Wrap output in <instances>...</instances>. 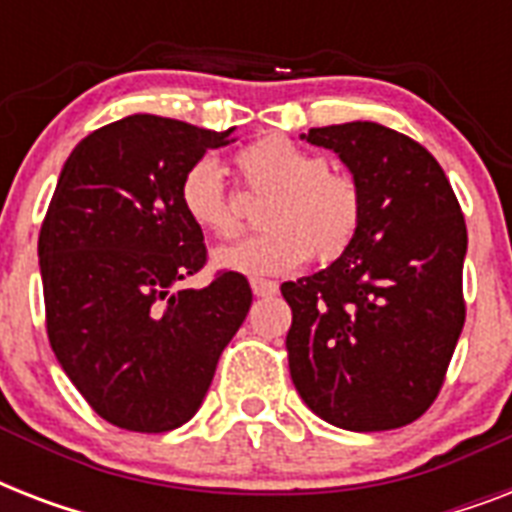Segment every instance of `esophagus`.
I'll return each mask as SVG.
<instances>
[{
    "mask_svg": "<svg viewBox=\"0 0 512 512\" xmlns=\"http://www.w3.org/2000/svg\"><path fill=\"white\" fill-rule=\"evenodd\" d=\"M249 284H252V292H255L257 297H271L279 292V284L271 279H252Z\"/></svg>",
    "mask_w": 512,
    "mask_h": 512,
    "instance_id": "34e87169",
    "label": "esophagus"
}]
</instances>
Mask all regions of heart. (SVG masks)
Returning a JSON list of instances; mask_svg holds the SVG:
<instances>
[{
    "instance_id": "obj_1",
    "label": "heart",
    "mask_w": 512,
    "mask_h": 512,
    "mask_svg": "<svg viewBox=\"0 0 512 512\" xmlns=\"http://www.w3.org/2000/svg\"><path fill=\"white\" fill-rule=\"evenodd\" d=\"M241 175L257 191H271L260 212L265 231L212 252L217 271L244 276H279L308 263L335 260L353 241L361 220V193L345 175L329 172L316 151L284 138L257 140L236 156ZM180 207L196 228L228 239L239 231V215L215 159L193 162L180 177Z\"/></svg>"
}]
</instances>
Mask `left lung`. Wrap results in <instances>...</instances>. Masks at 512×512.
Here are the masks:
<instances>
[{"label":"left lung","mask_w":512,"mask_h":512,"mask_svg":"<svg viewBox=\"0 0 512 512\" xmlns=\"http://www.w3.org/2000/svg\"><path fill=\"white\" fill-rule=\"evenodd\" d=\"M335 151L361 193L348 249L324 271L284 281L289 374L313 414L372 433L428 412L465 324L468 228L441 164L374 122L300 135Z\"/></svg>","instance_id":"1"}]
</instances>
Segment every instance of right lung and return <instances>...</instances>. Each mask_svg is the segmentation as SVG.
<instances>
[{
    "instance_id": "1",
    "label": "right lung",
    "mask_w": 512,
    "mask_h": 512,
    "mask_svg": "<svg viewBox=\"0 0 512 512\" xmlns=\"http://www.w3.org/2000/svg\"><path fill=\"white\" fill-rule=\"evenodd\" d=\"M231 132L132 114L87 135L63 164L39 233L47 337L116 428L164 433L191 420L247 319L241 273L183 289L207 247L180 207V177Z\"/></svg>"
}]
</instances>
